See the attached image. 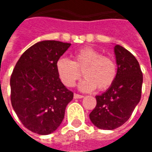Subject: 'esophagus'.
<instances>
[{"label":"esophagus","mask_w":152,"mask_h":152,"mask_svg":"<svg viewBox=\"0 0 152 152\" xmlns=\"http://www.w3.org/2000/svg\"><path fill=\"white\" fill-rule=\"evenodd\" d=\"M83 97V95H80V94H74V99H82Z\"/></svg>","instance_id":"1"}]
</instances>
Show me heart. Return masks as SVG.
Wrapping results in <instances>:
<instances>
[{
  "mask_svg": "<svg viewBox=\"0 0 152 152\" xmlns=\"http://www.w3.org/2000/svg\"><path fill=\"white\" fill-rule=\"evenodd\" d=\"M56 68L61 82L67 87L74 86L83 72L86 79L79 84V89L84 92L93 91L96 87L99 91L106 90L117 76L116 63L113 59L89 47L76 52L73 61L65 58L58 59Z\"/></svg>",
  "mask_w": 152,
  "mask_h": 152,
  "instance_id": "1",
  "label": "heart"
}]
</instances>
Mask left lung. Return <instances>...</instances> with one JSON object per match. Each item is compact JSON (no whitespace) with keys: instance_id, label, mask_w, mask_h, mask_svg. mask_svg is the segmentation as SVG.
I'll return each instance as SVG.
<instances>
[{"instance_id":"left-lung-1","label":"left lung","mask_w":152,"mask_h":152,"mask_svg":"<svg viewBox=\"0 0 152 152\" xmlns=\"http://www.w3.org/2000/svg\"><path fill=\"white\" fill-rule=\"evenodd\" d=\"M117 76L112 86L96 95V106L90 113L96 128L113 130L125 124L130 118L142 95L143 76L138 61L120 45L114 46Z\"/></svg>"}]
</instances>
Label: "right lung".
Wrapping results in <instances>:
<instances>
[{
    "label": "right lung",
    "mask_w": 152,
    "mask_h": 152,
    "mask_svg": "<svg viewBox=\"0 0 152 152\" xmlns=\"http://www.w3.org/2000/svg\"><path fill=\"white\" fill-rule=\"evenodd\" d=\"M71 43L44 40L22 54L10 77V99L24 127L40 135L56 131L73 93L62 84L56 63Z\"/></svg>",
    "instance_id": "add662e5"
}]
</instances>
